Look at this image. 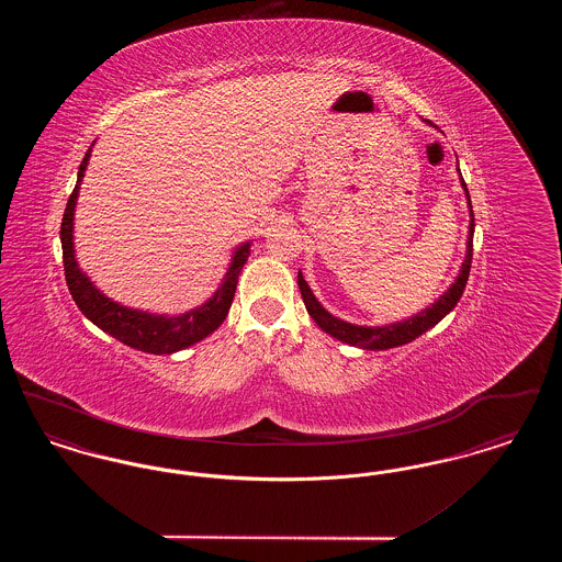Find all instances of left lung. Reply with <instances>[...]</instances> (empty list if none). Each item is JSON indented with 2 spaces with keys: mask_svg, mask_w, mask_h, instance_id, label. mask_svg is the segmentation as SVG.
<instances>
[{
  "mask_svg": "<svg viewBox=\"0 0 562 562\" xmlns=\"http://www.w3.org/2000/svg\"><path fill=\"white\" fill-rule=\"evenodd\" d=\"M461 188L465 191L468 204H470V234H468V250H465V259L461 263V269L454 278L453 284L449 286V291L440 294L429 307L424 312L406 318V321L392 322V324H383V326H358L351 322L335 318L333 314H328L321 305V301L314 296L312 289L307 286V282L303 280L301 271H299V289H301V296L303 303L307 307V314L314 318V322L321 326L324 333H328L330 337L356 346L362 349H390L398 348L404 344H411L413 339H417L419 335H424L431 326H436L438 322L442 321L454 305L461 299V294L465 291L468 284V276H470V268H472V238H474V213H472V202H470V193H468V186L461 177Z\"/></svg>",
  "mask_w": 562,
  "mask_h": 562,
  "instance_id": "8db88e82",
  "label": "left lung"
}]
</instances>
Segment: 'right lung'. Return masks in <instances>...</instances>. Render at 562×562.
<instances>
[{"label":"right lung","mask_w":562,"mask_h":562,"mask_svg":"<svg viewBox=\"0 0 562 562\" xmlns=\"http://www.w3.org/2000/svg\"><path fill=\"white\" fill-rule=\"evenodd\" d=\"M90 151H92V145L81 160L78 183L67 200V209L60 223L65 278L76 305L80 307L81 314L92 324H97L101 330H105L124 346H131L138 351L161 356V353H175L179 349H186L202 341L223 324L232 307L236 286H238V276L250 255V241H244L236 248L229 269L223 276V282L214 291L213 296L204 305L186 312L181 316H164V314L158 316L140 310H131L111 301L81 271L76 261V248H74V214L78 204L81 179L90 160Z\"/></svg>","instance_id":"add662e5"}]
</instances>
